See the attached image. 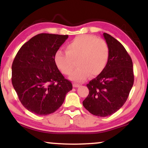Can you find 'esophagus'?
Returning <instances> with one entry per match:
<instances>
[{
  "instance_id": "1",
  "label": "esophagus",
  "mask_w": 148,
  "mask_h": 148,
  "mask_svg": "<svg viewBox=\"0 0 148 148\" xmlns=\"http://www.w3.org/2000/svg\"><path fill=\"white\" fill-rule=\"evenodd\" d=\"M80 85L78 84H75V83H74L73 84V86L74 87V88H78L79 86Z\"/></svg>"
}]
</instances>
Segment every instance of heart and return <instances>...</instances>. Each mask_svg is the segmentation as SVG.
I'll return each instance as SVG.
<instances>
[{
    "mask_svg": "<svg viewBox=\"0 0 148 148\" xmlns=\"http://www.w3.org/2000/svg\"><path fill=\"white\" fill-rule=\"evenodd\" d=\"M110 48L105 40L92 35H82L74 38L66 46V51L58 50L54 54V62L62 74L71 75V79L82 82L90 75H100L108 64Z\"/></svg>",
    "mask_w": 148,
    "mask_h": 148,
    "instance_id": "b5f03b06",
    "label": "heart"
}]
</instances>
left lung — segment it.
Returning <instances> with one entry per match:
<instances>
[{"label":"left lung","instance_id":"left-lung-1","mask_svg":"<svg viewBox=\"0 0 148 148\" xmlns=\"http://www.w3.org/2000/svg\"><path fill=\"white\" fill-rule=\"evenodd\" d=\"M110 48V58L104 70L90 81L89 94L83 101L86 110L105 117L116 112L126 102L134 82L131 56L118 40L103 34Z\"/></svg>","mask_w":148,"mask_h":148}]
</instances>
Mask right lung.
Listing matches in <instances>:
<instances>
[{
  "label": "right lung",
  "mask_w": 148,
  "mask_h": 148,
  "mask_svg": "<svg viewBox=\"0 0 148 148\" xmlns=\"http://www.w3.org/2000/svg\"><path fill=\"white\" fill-rule=\"evenodd\" d=\"M68 35L40 34L21 46L12 64V84L20 102L34 114L44 116L57 110L71 82L54 62L56 52Z\"/></svg>",
  "instance_id": "add662e5"
}]
</instances>
